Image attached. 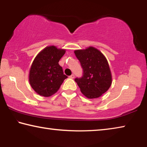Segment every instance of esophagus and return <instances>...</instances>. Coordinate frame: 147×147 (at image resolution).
<instances>
[{
	"label": "esophagus",
	"mask_w": 147,
	"mask_h": 147,
	"mask_svg": "<svg viewBox=\"0 0 147 147\" xmlns=\"http://www.w3.org/2000/svg\"><path fill=\"white\" fill-rule=\"evenodd\" d=\"M69 78H71V79H73V78H74V75L73 74H71V76H69Z\"/></svg>",
	"instance_id": "34e87169"
}]
</instances>
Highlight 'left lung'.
Masks as SVG:
<instances>
[{
    "label": "left lung",
    "mask_w": 147,
    "mask_h": 147,
    "mask_svg": "<svg viewBox=\"0 0 147 147\" xmlns=\"http://www.w3.org/2000/svg\"><path fill=\"white\" fill-rule=\"evenodd\" d=\"M74 54L83 69L82 76L75 78L74 81L87 98L99 97L108 90L112 81L106 57L93 47L76 50Z\"/></svg>",
    "instance_id": "8db88e82"
}]
</instances>
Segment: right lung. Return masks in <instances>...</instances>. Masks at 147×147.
I'll return each mask as SVG.
<instances>
[{
    "label": "right lung",
    "mask_w": 147,
    "mask_h": 147,
    "mask_svg": "<svg viewBox=\"0 0 147 147\" xmlns=\"http://www.w3.org/2000/svg\"><path fill=\"white\" fill-rule=\"evenodd\" d=\"M65 53V50L50 46L42 50L35 58L30 70L29 82L39 95L45 97L53 95L67 78L58 63Z\"/></svg>",
    "instance_id": "add662e5"
}]
</instances>
